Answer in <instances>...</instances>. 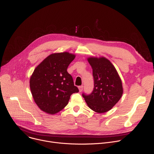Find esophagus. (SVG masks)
Segmentation results:
<instances>
[{
  "label": "esophagus",
  "instance_id": "34e87169",
  "mask_svg": "<svg viewBox=\"0 0 154 154\" xmlns=\"http://www.w3.org/2000/svg\"><path fill=\"white\" fill-rule=\"evenodd\" d=\"M83 88H84V87L82 86V85H81V86H79V92H81L82 91H83Z\"/></svg>",
  "mask_w": 154,
  "mask_h": 154
}]
</instances>
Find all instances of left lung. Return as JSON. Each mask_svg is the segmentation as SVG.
<instances>
[{
  "mask_svg": "<svg viewBox=\"0 0 154 154\" xmlns=\"http://www.w3.org/2000/svg\"><path fill=\"white\" fill-rule=\"evenodd\" d=\"M92 68L94 89L90 94H82L87 106L97 113L110 110L123 94L122 81L112 63L104 57H90Z\"/></svg>",
  "mask_w": 154,
  "mask_h": 154,
  "instance_id": "1",
  "label": "left lung"
}]
</instances>
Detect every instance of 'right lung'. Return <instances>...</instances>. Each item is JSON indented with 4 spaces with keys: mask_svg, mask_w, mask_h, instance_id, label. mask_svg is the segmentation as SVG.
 Masks as SVG:
<instances>
[{
    "mask_svg": "<svg viewBox=\"0 0 154 154\" xmlns=\"http://www.w3.org/2000/svg\"><path fill=\"white\" fill-rule=\"evenodd\" d=\"M75 57L69 52L53 54L35 69L30 87L35 102L42 111L56 114L67 106L72 94L79 92L67 71Z\"/></svg>",
    "mask_w": 154,
    "mask_h": 154,
    "instance_id": "right-lung-1",
    "label": "right lung"
}]
</instances>
